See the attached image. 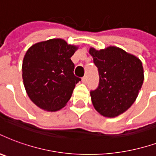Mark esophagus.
I'll use <instances>...</instances> for the list:
<instances>
[{
    "label": "esophagus",
    "mask_w": 156,
    "mask_h": 156,
    "mask_svg": "<svg viewBox=\"0 0 156 156\" xmlns=\"http://www.w3.org/2000/svg\"><path fill=\"white\" fill-rule=\"evenodd\" d=\"M82 80H83V83H87V76H84V77H83V79H82Z\"/></svg>",
    "instance_id": "obj_1"
}]
</instances>
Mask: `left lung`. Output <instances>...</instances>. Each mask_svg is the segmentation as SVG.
I'll return each instance as SVG.
<instances>
[{
  "instance_id": "8db88e82",
  "label": "left lung",
  "mask_w": 156,
  "mask_h": 156,
  "mask_svg": "<svg viewBox=\"0 0 156 156\" xmlns=\"http://www.w3.org/2000/svg\"><path fill=\"white\" fill-rule=\"evenodd\" d=\"M98 69L99 84L90 92L94 108L106 117L125 112L136 101L144 81L141 61L115 46L97 50L90 48Z\"/></svg>"
}]
</instances>
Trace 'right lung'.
<instances>
[{
	"instance_id": "add662e5",
	"label": "right lung",
	"mask_w": 156,
	"mask_h": 156,
	"mask_svg": "<svg viewBox=\"0 0 156 156\" xmlns=\"http://www.w3.org/2000/svg\"><path fill=\"white\" fill-rule=\"evenodd\" d=\"M78 46L62 39L36 43L25 53L22 78L29 98L44 111L56 112L63 107L81 78L73 73L71 60Z\"/></svg>"
}]
</instances>
